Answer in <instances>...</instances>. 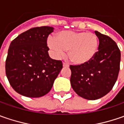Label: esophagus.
<instances>
[{"mask_svg": "<svg viewBox=\"0 0 124 124\" xmlns=\"http://www.w3.org/2000/svg\"><path fill=\"white\" fill-rule=\"evenodd\" d=\"M63 67H69V65L65 63H63Z\"/></svg>", "mask_w": 124, "mask_h": 124, "instance_id": "obj_1", "label": "esophagus"}]
</instances>
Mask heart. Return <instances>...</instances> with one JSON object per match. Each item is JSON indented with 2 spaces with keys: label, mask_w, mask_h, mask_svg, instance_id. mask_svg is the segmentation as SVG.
Wrapping results in <instances>:
<instances>
[{
  "label": "heart",
  "mask_w": 124,
  "mask_h": 124,
  "mask_svg": "<svg viewBox=\"0 0 124 124\" xmlns=\"http://www.w3.org/2000/svg\"><path fill=\"white\" fill-rule=\"evenodd\" d=\"M47 45L56 58L64 54L76 65H83L90 62L96 55L99 48L97 36L91 32L66 30L57 34L56 38L50 37Z\"/></svg>",
  "instance_id": "obj_1"
}]
</instances>
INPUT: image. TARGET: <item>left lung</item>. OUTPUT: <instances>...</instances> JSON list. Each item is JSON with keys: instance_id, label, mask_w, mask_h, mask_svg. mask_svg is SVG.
<instances>
[{"instance_id": "obj_1", "label": "left lung", "mask_w": 124, "mask_h": 124, "mask_svg": "<svg viewBox=\"0 0 124 124\" xmlns=\"http://www.w3.org/2000/svg\"><path fill=\"white\" fill-rule=\"evenodd\" d=\"M99 41L93 59L81 65H70V83L79 96L88 100L103 97L113 88L120 68L121 52L111 38L94 31Z\"/></svg>"}]
</instances>
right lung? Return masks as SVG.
<instances>
[{"label":"right lung","mask_w":124,"mask_h":124,"mask_svg":"<svg viewBox=\"0 0 124 124\" xmlns=\"http://www.w3.org/2000/svg\"><path fill=\"white\" fill-rule=\"evenodd\" d=\"M54 27H37L17 36L10 43L5 72L13 89L23 96L41 97L49 93L63 68L61 61L52 59L47 46Z\"/></svg>","instance_id":"obj_1"}]
</instances>
